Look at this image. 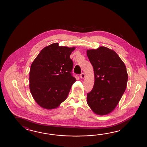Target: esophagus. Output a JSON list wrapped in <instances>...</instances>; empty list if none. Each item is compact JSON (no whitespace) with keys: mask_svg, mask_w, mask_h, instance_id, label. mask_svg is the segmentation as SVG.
I'll return each instance as SVG.
<instances>
[{"mask_svg":"<svg viewBox=\"0 0 147 147\" xmlns=\"http://www.w3.org/2000/svg\"><path fill=\"white\" fill-rule=\"evenodd\" d=\"M86 77V75L84 74V73H82L81 75H80V78L81 79H84Z\"/></svg>","mask_w":147,"mask_h":147,"instance_id":"esophagus-1","label":"esophagus"}]
</instances>
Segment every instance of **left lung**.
<instances>
[{"label":"left lung","mask_w":147,"mask_h":147,"mask_svg":"<svg viewBox=\"0 0 147 147\" xmlns=\"http://www.w3.org/2000/svg\"><path fill=\"white\" fill-rule=\"evenodd\" d=\"M87 55L93 66L94 87L87 94V103L98 115L111 113L127 87L128 75L126 67L114 50L101 46L87 50Z\"/></svg>","instance_id":"obj_1"}]
</instances>
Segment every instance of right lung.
I'll list each match as a JSON object with an SVG mask.
<instances>
[{"label":"right lung","instance_id":"add662e5","mask_svg":"<svg viewBox=\"0 0 147 147\" xmlns=\"http://www.w3.org/2000/svg\"><path fill=\"white\" fill-rule=\"evenodd\" d=\"M75 48L51 44L44 48L31 63L29 87L41 107L53 109L67 99L76 81L71 73L73 62L70 58Z\"/></svg>","mask_w":147,"mask_h":147}]
</instances>
